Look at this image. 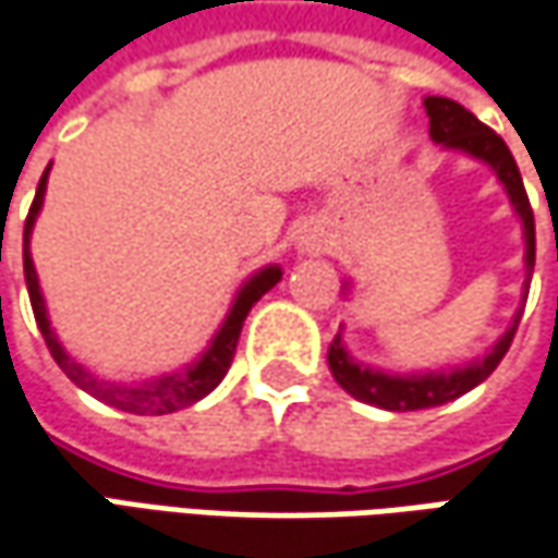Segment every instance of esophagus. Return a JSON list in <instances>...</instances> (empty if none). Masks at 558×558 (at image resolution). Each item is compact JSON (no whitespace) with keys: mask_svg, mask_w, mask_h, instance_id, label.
<instances>
[{"mask_svg":"<svg viewBox=\"0 0 558 558\" xmlns=\"http://www.w3.org/2000/svg\"><path fill=\"white\" fill-rule=\"evenodd\" d=\"M300 246H303V253H325L327 233L318 231V228H308V231L303 233V240H300Z\"/></svg>","mask_w":558,"mask_h":558,"instance_id":"34e87169","label":"esophagus"}]
</instances>
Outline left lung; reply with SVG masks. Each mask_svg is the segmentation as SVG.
Here are the masks:
<instances>
[{
  "mask_svg": "<svg viewBox=\"0 0 558 558\" xmlns=\"http://www.w3.org/2000/svg\"><path fill=\"white\" fill-rule=\"evenodd\" d=\"M424 109L430 118V140L434 143H444L449 149H462L469 156L487 161L494 171H497L499 183L506 186L512 206L519 211L521 225H524V262H527V280L524 287L531 283V271H534V211L527 203V193H524V183H521L519 165L509 153V146L502 143V136L497 131H490L487 124H481L472 111L452 99L444 96H427L424 99ZM519 330V315L512 327L499 337V343L494 350L487 352L481 362H474L469 368H456L447 375H384V372H372V368H362L350 359V352L343 350L340 337L330 343L327 350V365H330V375L333 380L355 397L359 402H368L377 409H390V412H415V409H434V405H444V402L459 400L462 393L474 390L481 380L497 372V365L502 362V355L512 347V337Z\"/></svg>",
  "mask_w": 558,
  "mask_h": 558,
  "instance_id": "obj_1",
  "label": "left lung"
}]
</instances>
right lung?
Masks as SVG:
<instances>
[{"label":"right lung","instance_id":"obj_1","mask_svg":"<svg viewBox=\"0 0 558 558\" xmlns=\"http://www.w3.org/2000/svg\"><path fill=\"white\" fill-rule=\"evenodd\" d=\"M46 174H49V168H46L43 178H39L34 206H31L27 221H24V278H27V293H31V305H34V318H37L39 333H43L46 347L52 352V359L59 362L61 372L71 377L81 390H86L89 397L109 402V405L121 409V412H131V415H168V412L186 409V405H193V402H199L203 397H208V393L221 384V377L228 375V368H231L233 352H236V340H240V330H243V322H246L250 308L278 283L280 268H265V271H258V275L240 290V296H236V303H233L228 322L218 330V337L211 340L208 352L196 362V365H190L186 372H181V375L158 377V380H149V384H136V387L102 384L99 377H93L89 372H84L68 352L61 350V343L56 340L52 327H49V318H46V305H43V293H39L34 258H31V250H27L31 231H34V221H37V211L39 206H43V193H46Z\"/></svg>","mask_w":558,"mask_h":558}]
</instances>
